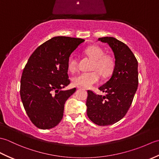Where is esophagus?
I'll return each mask as SVG.
<instances>
[{
  "label": "esophagus",
  "instance_id": "34e87169",
  "mask_svg": "<svg viewBox=\"0 0 159 159\" xmlns=\"http://www.w3.org/2000/svg\"><path fill=\"white\" fill-rule=\"evenodd\" d=\"M77 88L78 89H83V87H77Z\"/></svg>",
  "mask_w": 159,
  "mask_h": 159
}]
</instances>
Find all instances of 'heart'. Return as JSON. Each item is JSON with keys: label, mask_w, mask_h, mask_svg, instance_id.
Here are the masks:
<instances>
[{"label": "heart", "mask_w": 159, "mask_h": 159, "mask_svg": "<svg viewBox=\"0 0 159 159\" xmlns=\"http://www.w3.org/2000/svg\"><path fill=\"white\" fill-rule=\"evenodd\" d=\"M84 53L93 60L88 72H83L74 78L75 85L85 88H89L98 83L100 80V74L103 77L109 76L112 72L114 66L113 59L109 55H104V50L98 46H91L84 50ZM67 69L74 72L78 69V63L74 56H70L67 60Z\"/></svg>", "instance_id": "b5f03b06"}]
</instances>
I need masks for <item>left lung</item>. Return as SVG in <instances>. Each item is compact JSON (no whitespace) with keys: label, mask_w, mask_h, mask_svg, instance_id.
I'll return each instance as SVG.
<instances>
[{"label":"left lung","mask_w":159,"mask_h":159,"mask_svg":"<svg viewBox=\"0 0 159 159\" xmlns=\"http://www.w3.org/2000/svg\"><path fill=\"white\" fill-rule=\"evenodd\" d=\"M108 43L113 50L115 66L110 79L99 87L105 96L87 91V116L99 126L117 122L126 114L138 87V62L134 54L124 43L113 37L98 38Z\"/></svg>","instance_id":"8db88e82"}]
</instances>
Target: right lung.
Returning <instances> with one entry per match:
<instances>
[{
  "instance_id": "obj_1",
  "label": "right lung",
  "mask_w": 159,
  "mask_h": 159,
  "mask_svg": "<svg viewBox=\"0 0 159 159\" xmlns=\"http://www.w3.org/2000/svg\"><path fill=\"white\" fill-rule=\"evenodd\" d=\"M83 39L55 37L36 48L23 70L20 97L32 123L40 129L54 128L62 120L64 104L76 88L70 83L67 60Z\"/></svg>"
}]
</instances>
